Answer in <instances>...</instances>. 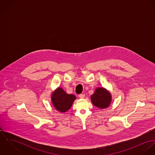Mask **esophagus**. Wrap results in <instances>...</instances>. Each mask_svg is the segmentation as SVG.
Instances as JSON below:
<instances>
[{"instance_id":"esophagus-1","label":"esophagus","mask_w":155,"mask_h":155,"mask_svg":"<svg viewBox=\"0 0 155 155\" xmlns=\"http://www.w3.org/2000/svg\"><path fill=\"white\" fill-rule=\"evenodd\" d=\"M79 97L80 98H84L85 97V94H79Z\"/></svg>"}]
</instances>
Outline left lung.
I'll return each mask as SVG.
<instances>
[{
    "instance_id": "left-lung-1",
    "label": "left lung",
    "mask_w": 155,
    "mask_h": 155,
    "mask_svg": "<svg viewBox=\"0 0 155 155\" xmlns=\"http://www.w3.org/2000/svg\"><path fill=\"white\" fill-rule=\"evenodd\" d=\"M91 100L95 107L103 109L110 105L111 95L110 92L104 88H97L91 96Z\"/></svg>"
}]
</instances>
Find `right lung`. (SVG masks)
<instances>
[{
  "mask_svg": "<svg viewBox=\"0 0 155 155\" xmlns=\"http://www.w3.org/2000/svg\"><path fill=\"white\" fill-rule=\"evenodd\" d=\"M76 97L73 94H68L62 88H57L51 94L52 104L57 110L64 113L68 110Z\"/></svg>",
  "mask_w": 155,
  "mask_h": 155,
  "instance_id": "add662e5",
  "label": "right lung"
}]
</instances>
